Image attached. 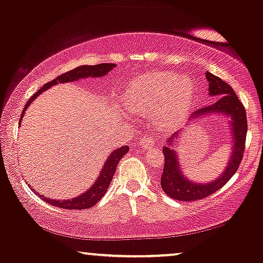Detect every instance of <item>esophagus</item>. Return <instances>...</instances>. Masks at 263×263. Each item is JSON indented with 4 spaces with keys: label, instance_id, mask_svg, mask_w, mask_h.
I'll return each instance as SVG.
<instances>
[{
    "label": "esophagus",
    "instance_id": "esophagus-1",
    "mask_svg": "<svg viewBox=\"0 0 263 263\" xmlns=\"http://www.w3.org/2000/svg\"><path fill=\"white\" fill-rule=\"evenodd\" d=\"M157 141H158V137L156 135H149V136H144V137L142 138L140 142H141L142 147L148 148V147H152V145L156 144Z\"/></svg>",
    "mask_w": 263,
    "mask_h": 263
}]
</instances>
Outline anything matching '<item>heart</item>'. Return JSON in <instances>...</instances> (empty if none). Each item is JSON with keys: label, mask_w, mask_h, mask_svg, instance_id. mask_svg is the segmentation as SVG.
Instances as JSON below:
<instances>
[{"label": "heart", "mask_w": 263, "mask_h": 263, "mask_svg": "<svg viewBox=\"0 0 263 263\" xmlns=\"http://www.w3.org/2000/svg\"><path fill=\"white\" fill-rule=\"evenodd\" d=\"M195 87L186 77L173 72L137 76L122 96V105L132 114L151 115L163 126L178 123L191 109Z\"/></svg>", "instance_id": "1"}]
</instances>
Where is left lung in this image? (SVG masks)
<instances>
[{
    "mask_svg": "<svg viewBox=\"0 0 263 263\" xmlns=\"http://www.w3.org/2000/svg\"><path fill=\"white\" fill-rule=\"evenodd\" d=\"M205 78L208 81V94L216 100L210 105L196 110L190 116V121L204 118L207 115H223L229 118L230 129H232V156L229 158L226 170L219 178L208 183H196L186 178L181 172L178 153L173 148L174 142L178 140V136L181 131L175 132L167 140V145L163 148L165 163L160 178V185L163 191L176 201L189 202L202 200L222 189L236 173L245 151L246 134H248L245 107L227 82L212 74L211 72H205Z\"/></svg>",
    "mask_w": 263,
    "mask_h": 263,
    "instance_id": "1",
    "label": "left lung"
}]
</instances>
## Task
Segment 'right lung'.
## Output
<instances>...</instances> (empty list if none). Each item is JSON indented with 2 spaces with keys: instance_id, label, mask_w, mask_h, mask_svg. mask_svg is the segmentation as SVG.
<instances>
[{
  "instance_id": "obj_1",
  "label": "right lung",
  "mask_w": 263,
  "mask_h": 263,
  "mask_svg": "<svg viewBox=\"0 0 263 263\" xmlns=\"http://www.w3.org/2000/svg\"><path fill=\"white\" fill-rule=\"evenodd\" d=\"M114 67H116L114 63H100V65H96V66H80V67L72 69V71L66 72V73L59 76V77L55 78L53 81L49 82V83H46L45 85H43V87H41L40 89L37 90L29 100H28L27 105L24 106L23 112H22L21 121H22V118H23L24 112L27 111L28 106L30 105L31 101L35 99L37 96H40L43 91L49 89L51 85H55L59 83H67V82L80 81V80H83V78H89V77L91 78L103 77V76H106L109 73ZM128 151L129 148L127 145H123V147L118 148V149L114 151L112 153L107 157L106 162L104 164L99 176H98V179L94 181L93 185L90 186L89 190H87V191H85L84 194H82L81 196H77V197L72 198V200H63V201L50 200V198H46L44 195L36 192L35 190H34V191H35V194L39 196V197H41L44 201L47 202V203L55 205V207H59V208H65V210H87V208L93 207V205L96 204L97 202H99L101 200V197L105 195L106 190L109 187L110 182H111V180L114 178V173H115L116 166H118L120 159H121V158L125 156Z\"/></svg>"
}]
</instances>
